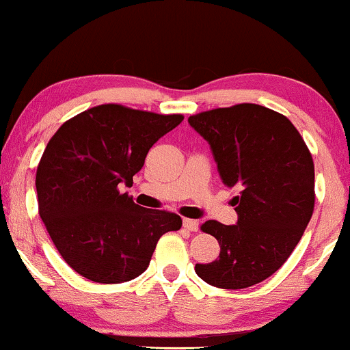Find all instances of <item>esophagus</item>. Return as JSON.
<instances>
[{
	"label": "esophagus",
	"mask_w": 350,
	"mask_h": 350,
	"mask_svg": "<svg viewBox=\"0 0 350 350\" xmlns=\"http://www.w3.org/2000/svg\"><path fill=\"white\" fill-rule=\"evenodd\" d=\"M183 226L189 232H198L199 230V222H198V220H194V219H184Z\"/></svg>",
	"instance_id": "34e87169"
}]
</instances>
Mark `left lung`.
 Masks as SVG:
<instances>
[{
	"mask_svg": "<svg viewBox=\"0 0 350 350\" xmlns=\"http://www.w3.org/2000/svg\"><path fill=\"white\" fill-rule=\"evenodd\" d=\"M211 144L220 178L239 186L237 226L207 220L219 258L198 263L199 278L222 290L267 280L288 260L314 211V163L303 136L284 115L255 103L189 116Z\"/></svg>",
	"mask_w": 350,
	"mask_h": 350,
	"instance_id": "left-lung-1",
	"label": "left lung"
}]
</instances>
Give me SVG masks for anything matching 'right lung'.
Segmentation results:
<instances>
[{"instance_id": "1", "label": "right lung", "mask_w": 350, "mask_h": 350, "mask_svg": "<svg viewBox=\"0 0 350 350\" xmlns=\"http://www.w3.org/2000/svg\"><path fill=\"white\" fill-rule=\"evenodd\" d=\"M183 115H158L116 103L67 120L47 143L36 172L39 215L60 256L95 283H124L146 270L161 235L183 220L133 202L144 158Z\"/></svg>"}]
</instances>
